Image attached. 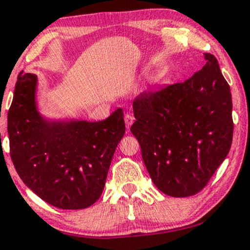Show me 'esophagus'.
Instances as JSON below:
<instances>
[{
	"mask_svg": "<svg viewBox=\"0 0 250 250\" xmlns=\"http://www.w3.org/2000/svg\"><path fill=\"white\" fill-rule=\"evenodd\" d=\"M124 120H125V125H126V127H130L131 125H132V123H133V120H134V118H133V116H131V114H126V116L124 117Z\"/></svg>",
	"mask_w": 250,
	"mask_h": 250,
	"instance_id": "34e87169",
	"label": "esophagus"
}]
</instances>
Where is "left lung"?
<instances>
[{
	"mask_svg": "<svg viewBox=\"0 0 250 250\" xmlns=\"http://www.w3.org/2000/svg\"><path fill=\"white\" fill-rule=\"evenodd\" d=\"M183 83L142 93L131 132L153 184L172 197L200 192L230 150V87L214 55Z\"/></svg>",
	"mask_w": 250,
	"mask_h": 250,
	"instance_id": "obj_1",
	"label": "left lung"
}]
</instances>
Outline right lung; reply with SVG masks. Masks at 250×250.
Segmentation results:
<instances>
[{
    "instance_id": "obj_1",
    "label": "right lung",
    "mask_w": 250,
    "mask_h": 250,
    "mask_svg": "<svg viewBox=\"0 0 250 250\" xmlns=\"http://www.w3.org/2000/svg\"><path fill=\"white\" fill-rule=\"evenodd\" d=\"M38 77L21 72L8 112L10 157L23 183L60 209H85L102 196L124 137L122 108L100 122L52 119L36 100Z\"/></svg>"
}]
</instances>
